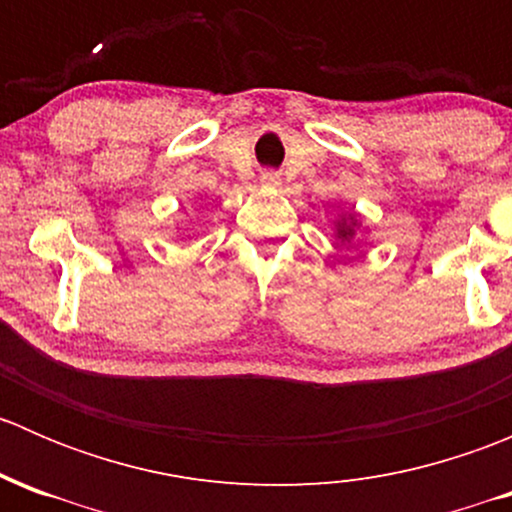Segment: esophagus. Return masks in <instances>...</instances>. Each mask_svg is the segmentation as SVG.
Instances as JSON below:
<instances>
[{"mask_svg":"<svg viewBox=\"0 0 512 512\" xmlns=\"http://www.w3.org/2000/svg\"><path fill=\"white\" fill-rule=\"evenodd\" d=\"M260 183L262 185H280V173H277V170H262Z\"/></svg>","mask_w":512,"mask_h":512,"instance_id":"1","label":"esophagus"}]
</instances>
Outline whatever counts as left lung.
<instances>
[{
	"instance_id": "8db88e82",
	"label": "left lung",
	"mask_w": 512,
	"mask_h": 512,
	"mask_svg": "<svg viewBox=\"0 0 512 512\" xmlns=\"http://www.w3.org/2000/svg\"><path fill=\"white\" fill-rule=\"evenodd\" d=\"M339 237H352L354 235V230L349 225H339V232H337Z\"/></svg>"
}]
</instances>
